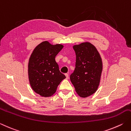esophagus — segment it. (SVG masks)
<instances>
[{"label": "esophagus", "mask_w": 131, "mask_h": 131, "mask_svg": "<svg viewBox=\"0 0 131 131\" xmlns=\"http://www.w3.org/2000/svg\"><path fill=\"white\" fill-rule=\"evenodd\" d=\"M65 76H66V79H68V78H69V74L66 73V74H65Z\"/></svg>", "instance_id": "1"}]
</instances>
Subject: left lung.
Returning <instances> with one entry per match:
<instances>
[{"label":"left lung","instance_id":"left-lung-1","mask_svg":"<svg viewBox=\"0 0 131 131\" xmlns=\"http://www.w3.org/2000/svg\"><path fill=\"white\" fill-rule=\"evenodd\" d=\"M76 54L75 68L70 78L75 91L82 98L96 91L101 81L103 64L98 51L92 43L73 46Z\"/></svg>","mask_w":131,"mask_h":131}]
</instances>
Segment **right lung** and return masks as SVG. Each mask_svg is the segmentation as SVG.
<instances>
[{"mask_svg": "<svg viewBox=\"0 0 131 131\" xmlns=\"http://www.w3.org/2000/svg\"><path fill=\"white\" fill-rule=\"evenodd\" d=\"M63 47L45 41L38 44L30 55L28 66L29 83L33 91L41 96L53 95L61 82L66 78L55 60Z\"/></svg>", "mask_w": 131, "mask_h": 131, "instance_id": "right-lung-1", "label": "right lung"}]
</instances>
